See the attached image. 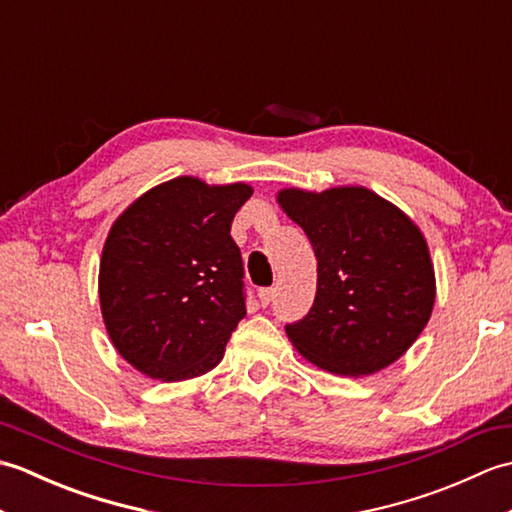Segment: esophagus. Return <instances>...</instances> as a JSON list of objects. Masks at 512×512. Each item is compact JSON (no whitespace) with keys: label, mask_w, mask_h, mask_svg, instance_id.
Here are the masks:
<instances>
[{"label":"esophagus","mask_w":512,"mask_h":512,"mask_svg":"<svg viewBox=\"0 0 512 512\" xmlns=\"http://www.w3.org/2000/svg\"><path fill=\"white\" fill-rule=\"evenodd\" d=\"M259 301H262V306H270V303L275 301V288H262V290H259Z\"/></svg>","instance_id":"34e87169"}]
</instances>
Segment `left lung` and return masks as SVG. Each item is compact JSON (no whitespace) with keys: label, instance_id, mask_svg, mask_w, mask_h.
I'll return each instance as SVG.
<instances>
[{"label":"left lung","instance_id":"8db88e82","mask_svg":"<svg viewBox=\"0 0 512 512\" xmlns=\"http://www.w3.org/2000/svg\"><path fill=\"white\" fill-rule=\"evenodd\" d=\"M279 204L317 255V295L286 323L297 350L328 372L365 376L391 365L424 330L436 299L427 242L394 204L363 187L306 193Z\"/></svg>","mask_w":512,"mask_h":512}]
</instances>
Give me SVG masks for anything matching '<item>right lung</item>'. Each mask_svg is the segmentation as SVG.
<instances>
[{
	"label": "right lung",
	"instance_id": "1",
	"mask_svg": "<svg viewBox=\"0 0 512 512\" xmlns=\"http://www.w3.org/2000/svg\"><path fill=\"white\" fill-rule=\"evenodd\" d=\"M246 184L176 178L118 217L103 248L99 295L110 339L156 380H184L222 361L246 317L244 262L231 237Z\"/></svg>",
	"mask_w": 512,
	"mask_h": 512
}]
</instances>
